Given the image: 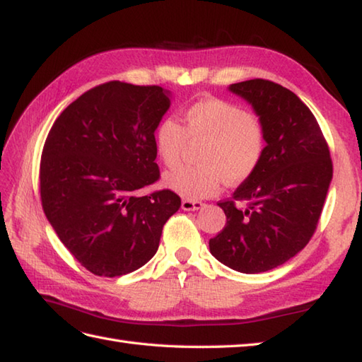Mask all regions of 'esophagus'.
<instances>
[{
	"instance_id": "34e87169",
	"label": "esophagus",
	"mask_w": 362,
	"mask_h": 362,
	"mask_svg": "<svg viewBox=\"0 0 362 362\" xmlns=\"http://www.w3.org/2000/svg\"><path fill=\"white\" fill-rule=\"evenodd\" d=\"M181 208L184 211H199L202 208H204V203L199 202V200H182L181 202Z\"/></svg>"
}]
</instances>
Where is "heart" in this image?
I'll return each mask as SVG.
<instances>
[{"label":"heart","mask_w":362,"mask_h":362,"mask_svg":"<svg viewBox=\"0 0 362 362\" xmlns=\"http://www.w3.org/2000/svg\"><path fill=\"white\" fill-rule=\"evenodd\" d=\"M189 141H203L202 165L178 167L165 175V186L190 200L216 195L223 181L240 184L260 165L266 148L263 122L240 105L222 99L195 102L184 112V126L162 119L154 146L167 167H175Z\"/></svg>","instance_id":"obj_1"}]
</instances>
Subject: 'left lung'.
Wrapping results in <instances>:
<instances>
[{
  "mask_svg": "<svg viewBox=\"0 0 362 362\" xmlns=\"http://www.w3.org/2000/svg\"><path fill=\"white\" fill-rule=\"evenodd\" d=\"M247 100L266 132L260 165L231 199L209 250L228 268L257 274L288 262L305 247L332 180L329 148L309 107L282 85L254 78L228 86Z\"/></svg>",
  "mask_w": 362,
  "mask_h": 362,
  "instance_id": "left-lung-1",
  "label": "left lung"
}]
</instances>
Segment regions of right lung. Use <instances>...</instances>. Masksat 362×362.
I'll use <instances>...</instances> for the list:
<instances>
[{"label":"right lung","instance_id":"obj_1","mask_svg":"<svg viewBox=\"0 0 362 362\" xmlns=\"http://www.w3.org/2000/svg\"><path fill=\"white\" fill-rule=\"evenodd\" d=\"M170 91L108 81L74 100L53 122L40 158L44 213L67 250L96 276L141 268L181 206L168 189L140 195L159 180L154 131Z\"/></svg>","mask_w":362,"mask_h":362}]
</instances>
